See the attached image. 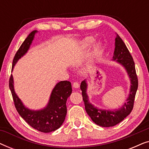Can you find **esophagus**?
<instances>
[{
	"label": "esophagus",
	"instance_id": "34e87169",
	"mask_svg": "<svg viewBox=\"0 0 149 149\" xmlns=\"http://www.w3.org/2000/svg\"><path fill=\"white\" fill-rule=\"evenodd\" d=\"M72 87H74V88H75V89L79 88V84L77 82H74V83H73V84H72Z\"/></svg>",
	"mask_w": 149,
	"mask_h": 149
}]
</instances>
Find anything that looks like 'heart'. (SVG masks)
<instances>
[{"instance_id": "obj_1", "label": "heart", "mask_w": 149, "mask_h": 149, "mask_svg": "<svg viewBox=\"0 0 149 149\" xmlns=\"http://www.w3.org/2000/svg\"><path fill=\"white\" fill-rule=\"evenodd\" d=\"M93 38L91 37V36H87V37H85L84 39L82 40V42H81V47L83 49L87 48L92 44L93 42ZM102 50V45L100 42H97L95 43L94 45L93 46L92 49H91V56L92 57V58H95L98 56L100 53L101 52Z\"/></svg>"}]
</instances>
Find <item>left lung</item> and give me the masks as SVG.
<instances>
[{
  "instance_id": "obj_1",
  "label": "left lung",
  "mask_w": 149,
  "mask_h": 149,
  "mask_svg": "<svg viewBox=\"0 0 149 149\" xmlns=\"http://www.w3.org/2000/svg\"><path fill=\"white\" fill-rule=\"evenodd\" d=\"M113 60L116 61L125 68L131 83L129 96L126 100L127 102L124 103L121 108L114 111L99 109L89 102L88 95L87 94V83L86 80L83 81L80 86L87 113L95 124L106 127H113L117 125L130 115L133 109L134 99L138 86V77L133 58L123 40L118 34L115 38V48Z\"/></svg>"
}]
</instances>
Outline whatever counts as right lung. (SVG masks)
Segmentation results:
<instances>
[{
  "label": "right lung",
  "mask_w": 149,
  "mask_h": 149,
  "mask_svg": "<svg viewBox=\"0 0 149 149\" xmlns=\"http://www.w3.org/2000/svg\"><path fill=\"white\" fill-rule=\"evenodd\" d=\"M37 32V30H33L30 32L16 52L13 60L12 70L18 60L27 53ZM9 88L16 110L31 127L43 133H49L58 129L62 125L67 113V99L72 93L70 81H63L57 83L51 93L47 105L38 111L30 110L23 104L15 92L12 74L9 79Z\"/></svg>",
  "instance_id": "right-lung-1"
}]
</instances>
